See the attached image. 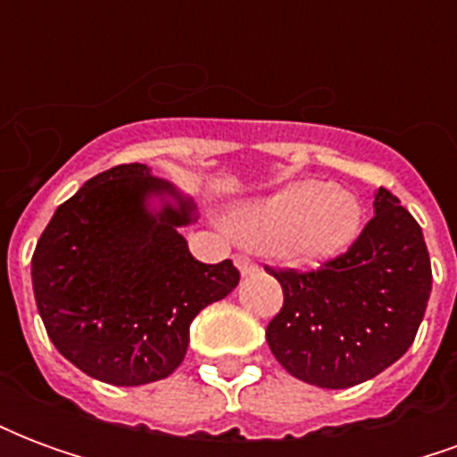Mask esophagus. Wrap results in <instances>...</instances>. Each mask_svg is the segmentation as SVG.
<instances>
[{
	"label": "esophagus",
	"mask_w": 457,
	"mask_h": 457,
	"mask_svg": "<svg viewBox=\"0 0 457 457\" xmlns=\"http://www.w3.org/2000/svg\"><path fill=\"white\" fill-rule=\"evenodd\" d=\"M235 264H237V269L242 271V277H252V274H257L259 269L247 254H237V257H235Z\"/></svg>",
	"instance_id": "1"
}]
</instances>
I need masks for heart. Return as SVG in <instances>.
<instances>
[{
    "mask_svg": "<svg viewBox=\"0 0 457 457\" xmlns=\"http://www.w3.org/2000/svg\"><path fill=\"white\" fill-rule=\"evenodd\" d=\"M362 228V205L326 180L288 183L267 198L242 203L232 229L249 245L298 262H326L343 254Z\"/></svg>",
    "mask_w": 457,
    "mask_h": 457,
    "instance_id": "1",
    "label": "heart"
}]
</instances>
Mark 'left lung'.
<instances>
[{
  "label": "left lung",
  "instance_id": "8db88e82",
  "mask_svg": "<svg viewBox=\"0 0 457 457\" xmlns=\"http://www.w3.org/2000/svg\"><path fill=\"white\" fill-rule=\"evenodd\" d=\"M267 271L284 288L269 347L288 374L323 389L367 382L411 347L433 278L419 222L386 188L347 252L311 271Z\"/></svg>",
  "mask_w": 457,
  "mask_h": 457
}]
</instances>
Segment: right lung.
Wrapping results in <instances>:
<instances>
[{"mask_svg": "<svg viewBox=\"0 0 457 457\" xmlns=\"http://www.w3.org/2000/svg\"><path fill=\"white\" fill-rule=\"evenodd\" d=\"M151 195H170L159 213ZM193 203L144 163L97 173L58 205L31 259L46 333L65 360L100 382L139 386L186 357L190 323L239 284L225 259L203 264L179 228Z\"/></svg>", "mask_w": 457, "mask_h": 457, "instance_id": "add662e5", "label": "right lung"}]
</instances>
